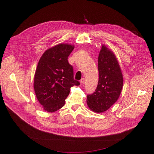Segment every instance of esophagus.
<instances>
[{
  "label": "esophagus",
  "instance_id": "1",
  "mask_svg": "<svg viewBox=\"0 0 154 154\" xmlns=\"http://www.w3.org/2000/svg\"><path fill=\"white\" fill-rule=\"evenodd\" d=\"M85 83V79L84 78L80 80V84H81L82 85H84Z\"/></svg>",
  "mask_w": 154,
  "mask_h": 154
}]
</instances>
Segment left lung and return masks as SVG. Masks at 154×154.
<instances>
[{
  "instance_id": "left-lung-1",
  "label": "left lung",
  "mask_w": 154,
  "mask_h": 154,
  "mask_svg": "<svg viewBox=\"0 0 154 154\" xmlns=\"http://www.w3.org/2000/svg\"><path fill=\"white\" fill-rule=\"evenodd\" d=\"M99 82L95 92L87 96V105L94 112L108 110L119 99L123 77L115 55L103 45L98 58Z\"/></svg>"
}]
</instances>
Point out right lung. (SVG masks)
<instances>
[{
    "label": "right lung",
    "mask_w": 154,
    "mask_h": 154,
    "mask_svg": "<svg viewBox=\"0 0 154 154\" xmlns=\"http://www.w3.org/2000/svg\"><path fill=\"white\" fill-rule=\"evenodd\" d=\"M74 48L68 44L57 45L47 50L39 60L34 87L38 102L48 112L62 108L70 87L80 85L74 80V69L68 62Z\"/></svg>",
    "instance_id": "obj_1"
}]
</instances>
